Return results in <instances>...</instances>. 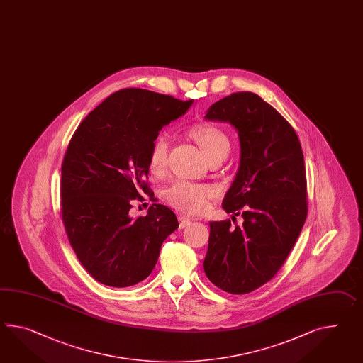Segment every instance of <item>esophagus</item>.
<instances>
[{"label": "esophagus", "mask_w": 363, "mask_h": 363, "mask_svg": "<svg viewBox=\"0 0 363 363\" xmlns=\"http://www.w3.org/2000/svg\"><path fill=\"white\" fill-rule=\"evenodd\" d=\"M178 221H179V228H185L187 225H190L191 219L185 218V216H179V218H178Z\"/></svg>", "instance_id": "obj_1"}]
</instances>
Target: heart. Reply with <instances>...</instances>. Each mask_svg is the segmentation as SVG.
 I'll use <instances>...</instances> for the list:
<instances>
[{
	"label": "heart",
	"mask_w": 363,
	"mask_h": 363,
	"mask_svg": "<svg viewBox=\"0 0 363 363\" xmlns=\"http://www.w3.org/2000/svg\"><path fill=\"white\" fill-rule=\"evenodd\" d=\"M190 136L194 139L199 148L203 150L207 160L225 159L230 153L232 143L228 133L223 128L210 123L195 124L190 128ZM168 140L159 136L150 152V169L152 173H161L167 164ZM215 194L213 187L194 184L190 181H177L169 186L164 196L170 206L185 213H202L208 206V201Z\"/></svg>",
	"instance_id": "1"
}]
</instances>
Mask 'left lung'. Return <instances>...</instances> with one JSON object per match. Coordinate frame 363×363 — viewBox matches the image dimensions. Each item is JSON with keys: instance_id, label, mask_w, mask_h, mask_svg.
Listing matches in <instances>:
<instances>
[{"instance_id": "8db88e82", "label": "left lung", "mask_w": 363, "mask_h": 363, "mask_svg": "<svg viewBox=\"0 0 363 363\" xmlns=\"http://www.w3.org/2000/svg\"><path fill=\"white\" fill-rule=\"evenodd\" d=\"M239 133L240 165L223 208L232 220L211 221L204 273L230 294L269 282L289 256L307 218V178L298 135L274 107L250 91L215 102L204 116Z\"/></svg>"}]
</instances>
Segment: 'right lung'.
Wrapping results in <instances>:
<instances>
[{"mask_svg":"<svg viewBox=\"0 0 363 363\" xmlns=\"http://www.w3.org/2000/svg\"><path fill=\"white\" fill-rule=\"evenodd\" d=\"M179 101L145 89H122L81 122L62 165V218L72 247L98 282L128 287L142 282L177 230L176 213L153 203L130 216L133 201L153 195L150 152L164 125L184 116Z\"/></svg>","mask_w":363,"mask_h":363,"instance_id":"right-lung-1","label":"right lung"}]
</instances>
